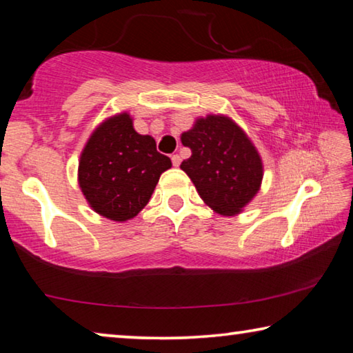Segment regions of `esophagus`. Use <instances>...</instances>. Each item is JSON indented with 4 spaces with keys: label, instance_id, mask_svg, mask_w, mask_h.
<instances>
[{
    "label": "esophagus",
    "instance_id": "1",
    "mask_svg": "<svg viewBox=\"0 0 353 353\" xmlns=\"http://www.w3.org/2000/svg\"><path fill=\"white\" fill-rule=\"evenodd\" d=\"M171 160H172V165H174V166H179V165H181V162H182L181 155H179V154H172Z\"/></svg>",
    "mask_w": 353,
    "mask_h": 353
}]
</instances>
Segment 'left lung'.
<instances>
[{
  "label": "left lung",
  "instance_id": "left-lung-1",
  "mask_svg": "<svg viewBox=\"0 0 353 353\" xmlns=\"http://www.w3.org/2000/svg\"><path fill=\"white\" fill-rule=\"evenodd\" d=\"M181 140L191 149L181 168L201 199L223 216L241 213L263 181L261 157L248 134L232 118L212 113L196 119Z\"/></svg>",
  "mask_w": 353,
  "mask_h": 353
}]
</instances>
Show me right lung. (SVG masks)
Returning a JSON list of instances; mask_svg holds the SVG:
<instances>
[{
    "label": "right lung",
    "instance_id": "right-lung-1",
    "mask_svg": "<svg viewBox=\"0 0 353 353\" xmlns=\"http://www.w3.org/2000/svg\"><path fill=\"white\" fill-rule=\"evenodd\" d=\"M171 160L151 135L134 129L128 112L104 119L83 146L77 182L94 212L117 223L135 218L151 199Z\"/></svg>",
    "mask_w": 353,
    "mask_h": 353
}]
</instances>
